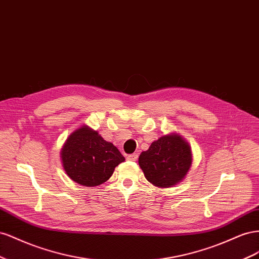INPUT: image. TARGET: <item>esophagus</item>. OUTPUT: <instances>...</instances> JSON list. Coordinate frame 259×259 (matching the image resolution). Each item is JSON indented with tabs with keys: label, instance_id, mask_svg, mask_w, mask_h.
Segmentation results:
<instances>
[{
	"label": "esophagus",
	"instance_id": "esophagus-1",
	"mask_svg": "<svg viewBox=\"0 0 259 259\" xmlns=\"http://www.w3.org/2000/svg\"><path fill=\"white\" fill-rule=\"evenodd\" d=\"M127 159L131 160V161H136L138 159V155L137 154H130V155H128Z\"/></svg>",
	"mask_w": 259,
	"mask_h": 259
}]
</instances>
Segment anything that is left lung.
<instances>
[{"label": "left lung", "instance_id": "8db88e82", "mask_svg": "<svg viewBox=\"0 0 259 259\" xmlns=\"http://www.w3.org/2000/svg\"><path fill=\"white\" fill-rule=\"evenodd\" d=\"M191 146L180 135L168 134L154 141L139 156L146 180L158 188H171L186 178L192 166Z\"/></svg>", "mask_w": 259, "mask_h": 259}]
</instances>
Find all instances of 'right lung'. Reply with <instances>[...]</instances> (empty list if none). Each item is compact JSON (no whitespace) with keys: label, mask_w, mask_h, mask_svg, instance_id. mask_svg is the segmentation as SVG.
Segmentation results:
<instances>
[{"label":"right lung","mask_w":259,"mask_h":259,"mask_svg":"<svg viewBox=\"0 0 259 259\" xmlns=\"http://www.w3.org/2000/svg\"><path fill=\"white\" fill-rule=\"evenodd\" d=\"M61 159L66 175L72 181L90 188L106 182L115 168L124 161L113 143L85 124L69 135L61 150Z\"/></svg>","instance_id":"1"}]
</instances>
